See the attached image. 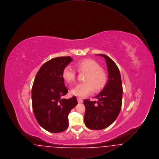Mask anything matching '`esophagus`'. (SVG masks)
<instances>
[{
  "instance_id": "obj_1",
  "label": "esophagus",
  "mask_w": 159,
  "mask_h": 159,
  "mask_svg": "<svg viewBox=\"0 0 159 159\" xmlns=\"http://www.w3.org/2000/svg\"><path fill=\"white\" fill-rule=\"evenodd\" d=\"M77 101H78V102L79 103H82L83 102V99L82 98H79V97H77Z\"/></svg>"
}]
</instances>
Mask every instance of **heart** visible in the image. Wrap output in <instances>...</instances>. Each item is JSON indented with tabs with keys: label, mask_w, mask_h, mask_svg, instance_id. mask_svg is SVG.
Returning a JSON list of instances; mask_svg holds the SVG:
<instances>
[{
	"label": "heart",
	"mask_w": 159,
	"mask_h": 159,
	"mask_svg": "<svg viewBox=\"0 0 159 159\" xmlns=\"http://www.w3.org/2000/svg\"><path fill=\"white\" fill-rule=\"evenodd\" d=\"M76 67L79 72H86L84 83L77 84L72 88L71 92L73 95L80 97H85L93 91L102 89L107 83L108 76L105 70L101 68L97 61L91 58H84L78 61ZM64 80L69 84L75 82L76 77V71L70 66H67L62 71Z\"/></svg>",
	"instance_id": "obj_1"
}]
</instances>
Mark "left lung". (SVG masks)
<instances>
[{"label": "left lung", "instance_id": "8db88e82", "mask_svg": "<svg viewBox=\"0 0 159 159\" xmlns=\"http://www.w3.org/2000/svg\"><path fill=\"white\" fill-rule=\"evenodd\" d=\"M106 59L108 78L103 90L91 101L83 100L85 106L84 121L87 128L101 130L111 125L117 119L121 110L122 103V83L120 71L115 62L108 56L98 54Z\"/></svg>", "mask_w": 159, "mask_h": 159}]
</instances>
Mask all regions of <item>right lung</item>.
I'll return each mask as SVG.
<instances>
[{
  "instance_id": "obj_1",
  "label": "right lung",
  "mask_w": 159,
  "mask_h": 159,
  "mask_svg": "<svg viewBox=\"0 0 159 159\" xmlns=\"http://www.w3.org/2000/svg\"><path fill=\"white\" fill-rule=\"evenodd\" d=\"M72 60L70 57H61L46 62L38 71L33 84L34 114L39 124L50 132L59 133L68 128V114L77 104L75 96L61 98L68 92L62 71Z\"/></svg>"
}]
</instances>
